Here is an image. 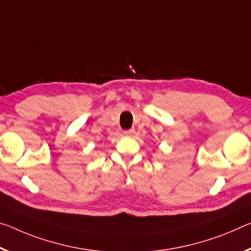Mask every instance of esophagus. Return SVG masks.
Here are the masks:
<instances>
[{
    "label": "esophagus",
    "mask_w": 251,
    "mask_h": 251,
    "mask_svg": "<svg viewBox=\"0 0 251 251\" xmlns=\"http://www.w3.org/2000/svg\"><path fill=\"white\" fill-rule=\"evenodd\" d=\"M135 133L134 129H128V130H124V135L125 136H133Z\"/></svg>",
    "instance_id": "34e87169"
}]
</instances>
